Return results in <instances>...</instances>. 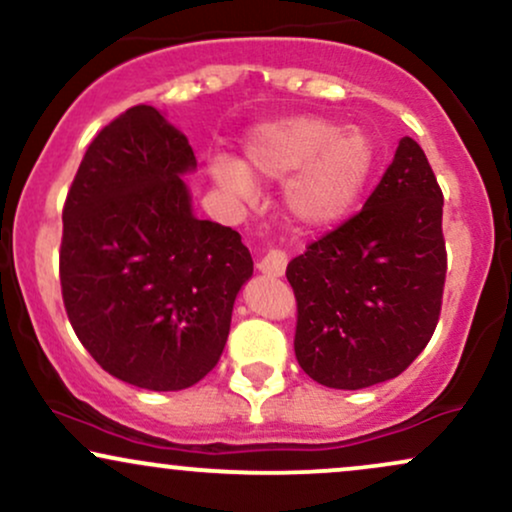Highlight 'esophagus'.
I'll list each match as a JSON object with an SVG mask.
<instances>
[{
	"instance_id": "1",
	"label": "esophagus",
	"mask_w": 512,
	"mask_h": 512,
	"mask_svg": "<svg viewBox=\"0 0 512 512\" xmlns=\"http://www.w3.org/2000/svg\"><path fill=\"white\" fill-rule=\"evenodd\" d=\"M286 262H289V257H286L284 250H267L262 255V260L257 262V269L264 276H284Z\"/></svg>"
}]
</instances>
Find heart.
I'll use <instances>...</instances> for the list:
<instances>
[{"instance_id":"heart-1","label":"heart","mask_w":512,"mask_h":512,"mask_svg":"<svg viewBox=\"0 0 512 512\" xmlns=\"http://www.w3.org/2000/svg\"><path fill=\"white\" fill-rule=\"evenodd\" d=\"M375 166V146L361 127H339L317 115H291L262 122L245 139V166L214 156L209 173L236 199L255 195L251 173L286 180L284 204L303 231L339 226L356 207Z\"/></svg>"}]
</instances>
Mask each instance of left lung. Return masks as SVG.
Instances as JSON below:
<instances>
[{
  "instance_id": "1",
  "label": "left lung",
  "mask_w": 512,
  "mask_h": 512,
  "mask_svg": "<svg viewBox=\"0 0 512 512\" xmlns=\"http://www.w3.org/2000/svg\"><path fill=\"white\" fill-rule=\"evenodd\" d=\"M443 192L411 137L354 219L289 262L296 358L334 390L397 378L431 342L443 301Z\"/></svg>"
}]
</instances>
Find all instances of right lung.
I'll return each mask as SVG.
<instances>
[{
	"mask_svg": "<svg viewBox=\"0 0 512 512\" xmlns=\"http://www.w3.org/2000/svg\"><path fill=\"white\" fill-rule=\"evenodd\" d=\"M195 170L185 134L134 105L88 146L62 211L69 322L98 366L144 390H185L216 366L252 276L238 233L192 211Z\"/></svg>",
	"mask_w": 512,
	"mask_h": 512,
	"instance_id": "1",
	"label": "right lung"
}]
</instances>
